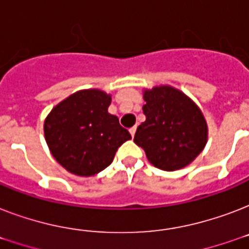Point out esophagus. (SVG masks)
<instances>
[{
	"label": "esophagus",
	"instance_id": "obj_1",
	"mask_svg": "<svg viewBox=\"0 0 249 249\" xmlns=\"http://www.w3.org/2000/svg\"><path fill=\"white\" fill-rule=\"evenodd\" d=\"M136 130H137L136 126H133V128L129 130V132H130V134H132V137H134V134H136Z\"/></svg>",
	"mask_w": 249,
	"mask_h": 249
}]
</instances>
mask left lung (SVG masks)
I'll return each mask as SVG.
<instances>
[{
	"label": "left lung",
	"instance_id": "left-lung-1",
	"mask_svg": "<svg viewBox=\"0 0 249 249\" xmlns=\"http://www.w3.org/2000/svg\"><path fill=\"white\" fill-rule=\"evenodd\" d=\"M143 99L146 121L137 128L136 144L159 169L172 172L189 165L207 143V124L200 109L170 86L146 90Z\"/></svg>",
	"mask_w": 249,
	"mask_h": 249
}]
</instances>
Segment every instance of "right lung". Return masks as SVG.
I'll list each match as a JSON object with an SVG mask.
<instances>
[{
	"label": "right lung",
	"mask_w": 249,
	"mask_h": 249,
	"mask_svg": "<svg viewBox=\"0 0 249 249\" xmlns=\"http://www.w3.org/2000/svg\"><path fill=\"white\" fill-rule=\"evenodd\" d=\"M111 97L81 90L55 106L46 117L45 138L53 156L68 172L94 176L112 163L117 148L132 138L108 113Z\"/></svg>",
	"instance_id": "add662e5"
}]
</instances>
